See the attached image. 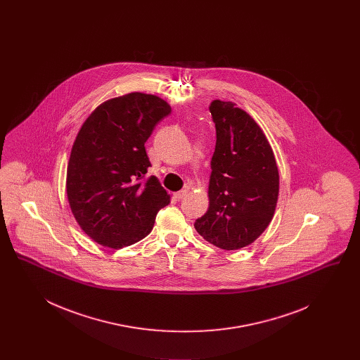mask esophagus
I'll use <instances>...</instances> for the list:
<instances>
[{"mask_svg":"<svg viewBox=\"0 0 360 360\" xmlns=\"http://www.w3.org/2000/svg\"><path fill=\"white\" fill-rule=\"evenodd\" d=\"M185 195H186V190H181V191H176V193L174 194V197H175L176 200H182Z\"/></svg>","mask_w":360,"mask_h":360,"instance_id":"obj_1","label":"esophagus"}]
</instances>
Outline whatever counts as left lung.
I'll list each match as a JSON object with an SVG mask.
<instances>
[{"label":"left lung","mask_w":360,"mask_h":360,"mask_svg":"<svg viewBox=\"0 0 360 360\" xmlns=\"http://www.w3.org/2000/svg\"><path fill=\"white\" fill-rule=\"evenodd\" d=\"M209 110L216 127L209 207L194 226L216 247L239 250L257 240L274 216L278 167L271 146L248 113L220 100Z\"/></svg>","instance_id":"obj_1"}]
</instances>
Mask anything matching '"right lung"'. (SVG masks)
Instances as JSON below:
<instances>
[{"instance_id":"right-lung-1","label":"right lung","mask_w":360,"mask_h":360,"mask_svg":"<svg viewBox=\"0 0 360 360\" xmlns=\"http://www.w3.org/2000/svg\"><path fill=\"white\" fill-rule=\"evenodd\" d=\"M172 113L162 98L129 93L101 103L84 122L68 167L71 212L98 244L122 248L146 238L170 195L154 175L146 141Z\"/></svg>"}]
</instances>
